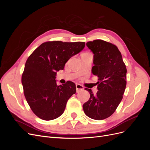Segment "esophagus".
I'll return each mask as SVG.
<instances>
[{"label":"esophagus","mask_w":150,"mask_h":150,"mask_svg":"<svg viewBox=\"0 0 150 150\" xmlns=\"http://www.w3.org/2000/svg\"><path fill=\"white\" fill-rule=\"evenodd\" d=\"M76 92H77V93H78V92L81 91H83V90L84 89L83 86H81V85L79 84H76Z\"/></svg>","instance_id":"obj_1"}]
</instances>
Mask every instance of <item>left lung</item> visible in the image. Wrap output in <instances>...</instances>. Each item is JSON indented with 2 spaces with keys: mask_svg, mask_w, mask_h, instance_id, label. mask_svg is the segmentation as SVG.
<instances>
[{
  "mask_svg": "<svg viewBox=\"0 0 150 150\" xmlns=\"http://www.w3.org/2000/svg\"><path fill=\"white\" fill-rule=\"evenodd\" d=\"M86 46L94 54L91 71L98 77V91L93 94L91 89L85 88L90 98L83 104V110L90 118L102 120L112 115L122 100L127 70L115 45L98 39L88 42Z\"/></svg>",
  "mask_w": 150,
  "mask_h": 150,
  "instance_id": "left-lung-1",
  "label": "left lung"
}]
</instances>
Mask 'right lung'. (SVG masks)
<instances>
[{"label": "right lung", "instance_id": "right-lung-1", "mask_svg": "<svg viewBox=\"0 0 150 150\" xmlns=\"http://www.w3.org/2000/svg\"><path fill=\"white\" fill-rule=\"evenodd\" d=\"M85 47V42H47L31 54L25 62L22 84L27 102L39 118L49 121L64 112L66 103L76 92L72 81L58 86L57 72Z\"/></svg>", "mask_w": 150, "mask_h": 150}]
</instances>
